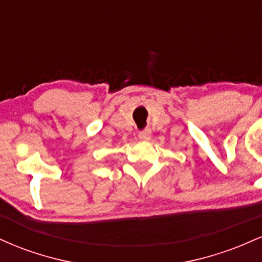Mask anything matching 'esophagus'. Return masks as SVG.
Returning a JSON list of instances; mask_svg holds the SVG:
<instances>
[{
	"instance_id": "obj_1",
	"label": "esophagus",
	"mask_w": 262,
	"mask_h": 262,
	"mask_svg": "<svg viewBox=\"0 0 262 262\" xmlns=\"http://www.w3.org/2000/svg\"><path fill=\"white\" fill-rule=\"evenodd\" d=\"M150 137H151V132H150V129L141 130L139 133V139L143 141H148L150 139Z\"/></svg>"
}]
</instances>
